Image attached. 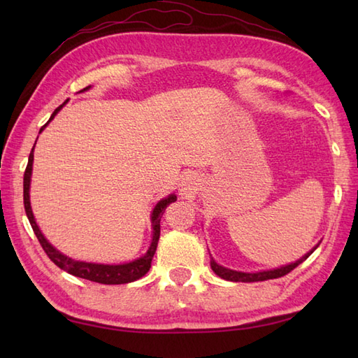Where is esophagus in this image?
Listing matches in <instances>:
<instances>
[{
  "mask_svg": "<svg viewBox=\"0 0 358 358\" xmlns=\"http://www.w3.org/2000/svg\"><path fill=\"white\" fill-rule=\"evenodd\" d=\"M189 189H191V185H189V181H186V183L183 185V191L186 192V191H189Z\"/></svg>",
  "mask_w": 358,
  "mask_h": 358,
  "instance_id": "1",
  "label": "esophagus"
}]
</instances>
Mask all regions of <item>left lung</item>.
I'll return each mask as SVG.
<instances>
[{
  "label": "left lung",
  "mask_w": 358,
  "mask_h": 358,
  "mask_svg": "<svg viewBox=\"0 0 358 358\" xmlns=\"http://www.w3.org/2000/svg\"><path fill=\"white\" fill-rule=\"evenodd\" d=\"M318 248V245L313 249L309 250L308 254L303 255L300 260H296L295 263L291 264H286V266H281V268L277 269H271V271H262V272H240V271H232V269H227L223 268V266H220L218 263H215L214 258H210V268L214 271L218 277H222L227 281H243V283H250V281H264V280H272V278H278V277H283L286 273H289L291 271H294L296 266L301 264L303 262L306 260V258L314 252V250Z\"/></svg>",
  "instance_id": "obj_1"
}]
</instances>
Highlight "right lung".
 <instances>
[{
	"label": "right lung",
	"mask_w": 358,
	"mask_h": 358,
	"mask_svg": "<svg viewBox=\"0 0 358 358\" xmlns=\"http://www.w3.org/2000/svg\"><path fill=\"white\" fill-rule=\"evenodd\" d=\"M89 87H85L81 90V92H85V90H87ZM66 103H67V100L62 106H58L55 110H53L49 121L40 129V132L50 123L53 117H55L57 113L62 110V108ZM34 148H32V152H30V155H29L27 167L24 171V181H22V186H24V209H26V215L29 218L30 226H32V229L36 235L38 241H40V245L43 246L44 252L48 254L50 260L55 263L59 269L69 272L75 277L95 281V283H101V285H124V283H131V281L138 280L143 275H146L148 271L150 269L152 258H154L158 240H159V222H162V217L164 214L166 208L169 206L171 203L177 200V196L171 194L169 196H166V199L159 200L157 203V206L154 208V210H152V215H150L152 241H150V246L148 249V252L144 254L143 257L136 258V260H134L131 263H124V264H98V263H87V262L73 260V258L59 252V250H57L48 240L44 238V235L41 234L40 227H38L35 218H34L32 208H30V196H29L30 177H32V164H34Z\"/></svg>",
	"instance_id": "1"
}]
</instances>
